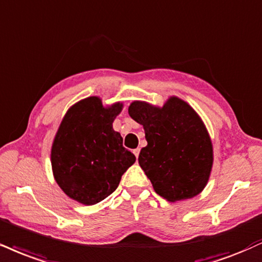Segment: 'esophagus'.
I'll return each instance as SVG.
<instances>
[{"instance_id":"34e87169","label":"esophagus","mask_w":262,"mask_h":262,"mask_svg":"<svg viewBox=\"0 0 262 262\" xmlns=\"http://www.w3.org/2000/svg\"><path fill=\"white\" fill-rule=\"evenodd\" d=\"M139 152H140V149H135V150H133V154L135 155V157H139Z\"/></svg>"}]
</instances>
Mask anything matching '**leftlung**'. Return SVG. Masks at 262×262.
<instances>
[{
  "instance_id": "1",
  "label": "left lung",
  "mask_w": 262,
  "mask_h": 262,
  "mask_svg": "<svg viewBox=\"0 0 262 262\" xmlns=\"http://www.w3.org/2000/svg\"><path fill=\"white\" fill-rule=\"evenodd\" d=\"M128 113L143 125L147 145L139 165L163 199H191L204 190L213 163L211 138L189 103L171 96L162 107L133 101Z\"/></svg>"
}]
</instances>
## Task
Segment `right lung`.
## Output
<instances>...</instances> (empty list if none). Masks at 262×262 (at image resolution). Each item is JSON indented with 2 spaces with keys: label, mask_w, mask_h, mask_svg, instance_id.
I'll list each match as a JSON object with an SVG mask.
<instances>
[{
  "label": "right lung",
  "mask_w": 262,
  "mask_h": 262,
  "mask_svg": "<svg viewBox=\"0 0 262 262\" xmlns=\"http://www.w3.org/2000/svg\"><path fill=\"white\" fill-rule=\"evenodd\" d=\"M122 102L103 106L97 96L74 103L63 117L51 147V165L59 188L83 205H95L118 187L135 162L123 147V139L112 123Z\"/></svg>",
  "instance_id": "obj_1"
}]
</instances>
